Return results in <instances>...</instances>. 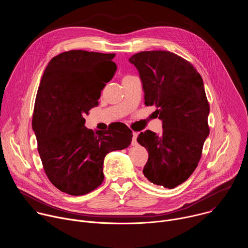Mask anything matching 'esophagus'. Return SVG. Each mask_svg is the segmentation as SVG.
<instances>
[{"label": "esophagus", "instance_id": "34e87169", "mask_svg": "<svg viewBox=\"0 0 248 248\" xmlns=\"http://www.w3.org/2000/svg\"><path fill=\"white\" fill-rule=\"evenodd\" d=\"M136 138H137V133L136 132H132V140H131V145L132 146H135L137 145V141H136Z\"/></svg>", "mask_w": 248, "mask_h": 248}]
</instances>
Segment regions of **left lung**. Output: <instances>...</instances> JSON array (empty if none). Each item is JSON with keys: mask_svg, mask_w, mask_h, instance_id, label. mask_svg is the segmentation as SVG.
Segmentation results:
<instances>
[{"mask_svg": "<svg viewBox=\"0 0 248 248\" xmlns=\"http://www.w3.org/2000/svg\"><path fill=\"white\" fill-rule=\"evenodd\" d=\"M139 72L146 106L155 105L163 132H141L149 154L143 169L154 185L173 188L196 169L209 135L210 106L201 76L188 61L169 51H144L129 58Z\"/></svg>", "mask_w": 248, "mask_h": 248, "instance_id": "8db88e82", "label": "left lung"}]
</instances>
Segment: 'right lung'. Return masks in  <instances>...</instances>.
Masks as SVG:
<instances>
[{"mask_svg": "<svg viewBox=\"0 0 248 248\" xmlns=\"http://www.w3.org/2000/svg\"><path fill=\"white\" fill-rule=\"evenodd\" d=\"M115 54L63 52L48 63L34 104L32 128L49 181L69 195H83L104 181V158L130 144L132 131L118 124L94 132L85 115L117 70Z\"/></svg>", "mask_w": 248, "mask_h": 248, "instance_id": "obj_1", "label": "right lung"}]
</instances>
